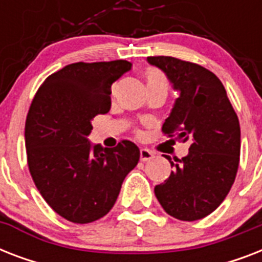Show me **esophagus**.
Listing matches in <instances>:
<instances>
[{
  "label": "esophagus",
  "instance_id": "1",
  "mask_svg": "<svg viewBox=\"0 0 262 262\" xmlns=\"http://www.w3.org/2000/svg\"><path fill=\"white\" fill-rule=\"evenodd\" d=\"M154 158V154H152L149 149L147 148H141L140 149V160L141 162H148V160H151Z\"/></svg>",
  "mask_w": 262,
  "mask_h": 262
}]
</instances>
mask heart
Masks as SVG:
<instances>
[{"label": "heart", "mask_w": 262, "mask_h": 262, "mask_svg": "<svg viewBox=\"0 0 262 262\" xmlns=\"http://www.w3.org/2000/svg\"><path fill=\"white\" fill-rule=\"evenodd\" d=\"M145 79H147L148 88H167L168 90V79L163 72L156 69V68H149L145 72Z\"/></svg>", "instance_id": "1"}]
</instances>
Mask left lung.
<instances>
[{
	"instance_id": "1",
	"label": "left lung",
	"mask_w": 262,
	"mask_h": 262,
	"mask_svg": "<svg viewBox=\"0 0 262 262\" xmlns=\"http://www.w3.org/2000/svg\"><path fill=\"white\" fill-rule=\"evenodd\" d=\"M148 62L160 68L179 91L162 127L163 135L171 141L190 144L189 155L175 163L166 156L174 170L155 186L156 199L175 219H203L223 203L235 181L241 155L239 119L226 88L211 71L166 55L148 57Z\"/></svg>"
}]
</instances>
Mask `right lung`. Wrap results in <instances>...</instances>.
<instances>
[{"instance_id":"right-lung-1","label":"right lung","mask_w":262,"mask_h":262,"mask_svg":"<svg viewBox=\"0 0 262 262\" xmlns=\"http://www.w3.org/2000/svg\"><path fill=\"white\" fill-rule=\"evenodd\" d=\"M132 68L123 59L76 62L47 77L26 119L27 163L51 209L72 223L87 224L114 207L140 149L122 140L114 148L91 147V121L111 107V85Z\"/></svg>"}]
</instances>
